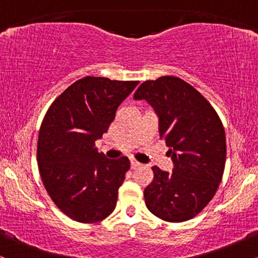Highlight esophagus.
I'll list each match as a JSON object with an SVG mask.
<instances>
[{
	"label": "esophagus",
	"mask_w": 258,
	"mask_h": 258,
	"mask_svg": "<svg viewBox=\"0 0 258 258\" xmlns=\"http://www.w3.org/2000/svg\"><path fill=\"white\" fill-rule=\"evenodd\" d=\"M138 167H141V164H139L138 161H136V160H131V168L136 170V168Z\"/></svg>",
	"instance_id": "esophagus-1"
}]
</instances>
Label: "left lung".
<instances>
[{"mask_svg": "<svg viewBox=\"0 0 258 258\" xmlns=\"http://www.w3.org/2000/svg\"><path fill=\"white\" fill-rule=\"evenodd\" d=\"M133 99L147 100L170 148L172 172L154 166L146 205L167 222L188 221L211 201L226 165V133L217 112L193 86L174 76L143 82Z\"/></svg>", "mask_w": 258, "mask_h": 258, "instance_id": "8db88e82", "label": "left lung"}]
</instances>
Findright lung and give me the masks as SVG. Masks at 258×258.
<instances>
[{
    "mask_svg": "<svg viewBox=\"0 0 258 258\" xmlns=\"http://www.w3.org/2000/svg\"><path fill=\"white\" fill-rule=\"evenodd\" d=\"M138 84L86 76L46 112L38 133V170L53 203L74 221L99 222L116 206L130 160L106 159L94 144Z\"/></svg>",
    "mask_w": 258,
    "mask_h": 258,
    "instance_id": "right-lung-1",
    "label": "right lung"
}]
</instances>
